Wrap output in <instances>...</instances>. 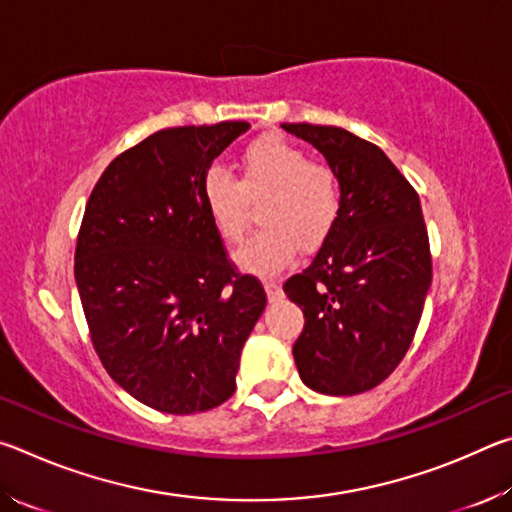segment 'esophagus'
Instances as JSON below:
<instances>
[{"mask_svg": "<svg viewBox=\"0 0 512 512\" xmlns=\"http://www.w3.org/2000/svg\"><path fill=\"white\" fill-rule=\"evenodd\" d=\"M264 289H266V296L271 302L282 298V287H280V282H277V280H264Z\"/></svg>", "mask_w": 512, "mask_h": 512, "instance_id": "esophagus-1", "label": "esophagus"}]
</instances>
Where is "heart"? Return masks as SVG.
Wrapping results in <instances>:
<instances>
[{
    "mask_svg": "<svg viewBox=\"0 0 512 512\" xmlns=\"http://www.w3.org/2000/svg\"><path fill=\"white\" fill-rule=\"evenodd\" d=\"M241 176L212 167L203 178V201L219 235L237 244L250 225V203L259 204L255 232L237 250V264L257 275L289 266L298 248L323 246L341 216V183L332 164L309 160L282 135L250 142L239 160Z\"/></svg>",
    "mask_w": 512,
    "mask_h": 512,
    "instance_id": "b5f03b06",
    "label": "heart"
}]
</instances>
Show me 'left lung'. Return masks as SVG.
<instances>
[{"instance_id": "8db88e82", "label": "left lung", "mask_w": 512, "mask_h": 512, "mask_svg": "<svg viewBox=\"0 0 512 512\" xmlns=\"http://www.w3.org/2000/svg\"><path fill=\"white\" fill-rule=\"evenodd\" d=\"M339 173L341 216L284 293L305 314L293 343L300 379L323 395H357L400 366L431 287L418 192L379 146L339 126L282 124Z\"/></svg>"}]
</instances>
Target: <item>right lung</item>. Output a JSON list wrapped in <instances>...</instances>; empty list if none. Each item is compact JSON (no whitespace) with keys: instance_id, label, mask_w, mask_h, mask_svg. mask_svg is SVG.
Wrapping results in <instances>:
<instances>
[{"instance_id":"add662e5","label":"right lung","mask_w":512,"mask_h":512,"mask_svg":"<svg viewBox=\"0 0 512 512\" xmlns=\"http://www.w3.org/2000/svg\"><path fill=\"white\" fill-rule=\"evenodd\" d=\"M248 121L164 128L117 155L85 205L74 255L90 339L108 375L155 411H210L235 393L266 307L207 214L203 178Z\"/></svg>"}]
</instances>
